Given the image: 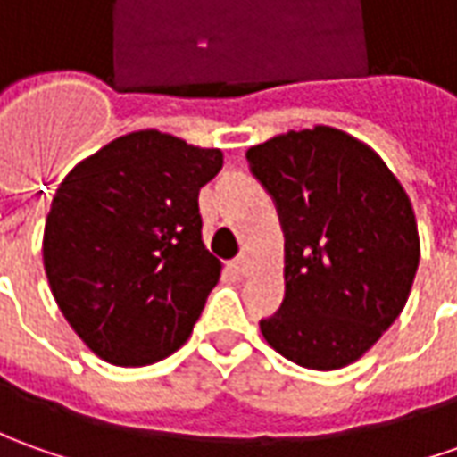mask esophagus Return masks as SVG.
<instances>
[{
    "instance_id": "1",
    "label": "esophagus",
    "mask_w": 457,
    "mask_h": 457,
    "mask_svg": "<svg viewBox=\"0 0 457 457\" xmlns=\"http://www.w3.org/2000/svg\"><path fill=\"white\" fill-rule=\"evenodd\" d=\"M232 268H235V272H237V275H242V278H245V275H250L253 262H250V257H247V254H240V257H235V260H232Z\"/></svg>"
}]
</instances>
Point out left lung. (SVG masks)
Listing matches in <instances>:
<instances>
[{"mask_svg":"<svg viewBox=\"0 0 457 457\" xmlns=\"http://www.w3.org/2000/svg\"><path fill=\"white\" fill-rule=\"evenodd\" d=\"M247 162L285 232V300L260 330L303 368H345L408 303L420 260L411 200L368 145L333 127L268 139Z\"/></svg>","mask_w":457,"mask_h":457,"instance_id":"1","label":"left lung"}]
</instances>
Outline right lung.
<instances>
[{"mask_svg": "<svg viewBox=\"0 0 457 457\" xmlns=\"http://www.w3.org/2000/svg\"><path fill=\"white\" fill-rule=\"evenodd\" d=\"M220 170V150L142 129L95 152L59 185L42 245L46 280L102 360L152 365L189 337L220 280L197 203Z\"/></svg>", "mask_w": 457, "mask_h": 457, "instance_id": "add662e5", "label": "right lung"}]
</instances>
